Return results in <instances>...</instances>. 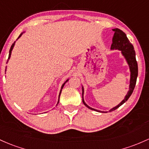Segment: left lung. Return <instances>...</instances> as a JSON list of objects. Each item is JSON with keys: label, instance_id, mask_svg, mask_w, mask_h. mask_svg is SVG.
Instances as JSON below:
<instances>
[{"label": "left lung", "instance_id": "obj_1", "mask_svg": "<svg viewBox=\"0 0 149 149\" xmlns=\"http://www.w3.org/2000/svg\"><path fill=\"white\" fill-rule=\"evenodd\" d=\"M113 31H114V34H113L112 38V44L111 45V49H119L121 51L123 56L125 57L126 62H127L128 65L129 66L131 72V78H130V84H129V90L128 93L125 96V98L121 103L119 104L117 106H116L113 108L111 109L109 111H112L118 109L120 106L123 104L124 103L129 100L130 96L132 95L133 91H134V87H135L136 83L137 76H138V65H137L136 60V53L135 50H134V46L129 39L126 37V34L120 29L118 28H115L113 29ZM83 94H84V88L82 87V102L83 104L85 105L87 108L90 109L92 110H94L96 111H99L101 112L100 110L94 109L92 107H89L87 104L84 102V99H83ZM102 112L106 113L107 111H102Z\"/></svg>", "mask_w": 149, "mask_h": 149}]
</instances>
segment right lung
<instances>
[{"instance_id": "1", "label": "right lung", "mask_w": 149, "mask_h": 149, "mask_svg": "<svg viewBox=\"0 0 149 149\" xmlns=\"http://www.w3.org/2000/svg\"><path fill=\"white\" fill-rule=\"evenodd\" d=\"M23 33H21V34H20V36H19V37H18V38H17V39H18V38H20V36H22V35H23ZM15 42H14L13 43V45H11V47H10V51H9V56H8V61H7V62H8V60H9V59H10V55H11V52H12V49H13V48L14 45H15ZM68 81V80H66V81H65V83H64V84H62V85L61 89H60V94H59V100H58V102H57V104H58V103H59V100H60V94H61V92H62V88H63V87H64V85H65V83H66V82H67V81Z\"/></svg>"}]
</instances>
